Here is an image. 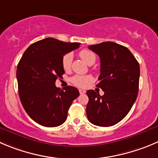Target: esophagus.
<instances>
[{
	"label": "esophagus",
	"instance_id": "1",
	"mask_svg": "<svg viewBox=\"0 0 158 158\" xmlns=\"http://www.w3.org/2000/svg\"><path fill=\"white\" fill-rule=\"evenodd\" d=\"M79 92H80V94H85V92H86V91H85V90H82V89H79Z\"/></svg>",
	"mask_w": 158,
	"mask_h": 158
}]
</instances>
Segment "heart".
<instances>
[{
    "mask_svg": "<svg viewBox=\"0 0 158 158\" xmlns=\"http://www.w3.org/2000/svg\"><path fill=\"white\" fill-rule=\"evenodd\" d=\"M79 56L88 65H92L96 60V56L92 51L89 49H82L79 52ZM73 56L71 53L65 54L62 59V67L65 70H68L71 67ZM92 81L91 76L88 75H75L71 77L70 81L79 88H86L88 84Z\"/></svg>",
    "mask_w": 158,
    "mask_h": 158,
    "instance_id": "1",
    "label": "heart"
}]
</instances>
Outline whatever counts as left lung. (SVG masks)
<instances>
[{"label":"left lung","instance_id":"8db88e82","mask_svg":"<svg viewBox=\"0 0 158 158\" xmlns=\"http://www.w3.org/2000/svg\"><path fill=\"white\" fill-rule=\"evenodd\" d=\"M99 56L101 61L99 83L104 94L88 90L87 116L92 124L111 127L128 114L137 98L139 65L125 46L105 42L88 46Z\"/></svg>","mask_w":158,"mask_h":158}]
</instances>
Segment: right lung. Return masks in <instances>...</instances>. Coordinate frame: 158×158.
<instances>
[{
  "mask_svg": "<svg viewBox=\"0 0 158 158\" xmlns=\"http://www.w3.org/2000/svg\"><path fill=\"white\" fill-rule=\"evenodd\" d=\"M80 44L46 38L28 46L18 64L21 102L30 118L43 127L63 124L73 101L80 94L74 87L62 90L55 85L56 79L64 73L63 56Z\"/></svg>",
  "mask_w": 158,
  "mask_h": 158,
  "instance_id": "1",
  "label": "right lung"
}]
</instances>
